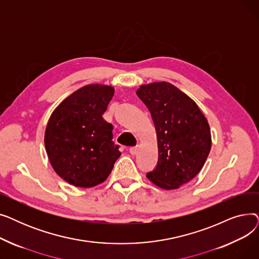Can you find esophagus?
I'll return each mask as SVG.
<instances>
[{
	"label": "esophagus",
	"instance_id": "1",
	"mask_svg": "<svg viewBox=\"0 0 259 259\" xmlns=\"http://www.w3.org/2000/svg\"><path fill=\"white\" fill-rule=\"evenodd\" d=\"M139 150H140V146H135V147H131L129 151L132 155H135V154H138Z\"/></svg>",
	"mask_w": 259,
	"mask_h": 259
}]
</instances>
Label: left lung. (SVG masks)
<instances>
[{
  "label": "left lung",
  "mask_w": 259,
  "mask_h": 259,
  "mask_svg": "<svg viewBox=\"0 0 259 259\" xmlns=\"http://www.w3.org/2000/svg\"><path fill=\"white\" fill-rule=\"evenodd\" d=\"M137 94L151 113L157 137V166L147 178L161 189H179L199 173L210 153L208 119L191 98L168 81L142 85Z\"/></svg>",
  "instance_id": "left-lung-1"
}]
</instances>
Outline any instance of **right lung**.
Segmentation results:
<instances>
[{
	"mask_svg": "<svg viewBox=\"0 0 259 259\" xmlns=\"http://www.w3.org/2000/svg\"><path fill=\"white\" fill-rule=\"evenodd\" d=\"M114 94L108 85L89 84L67 97L51 113L44 143L50 165L75 187L104 183L120 156L113 126L103 114Z\"/></svg>",
	"mask_w": 259,
	"mask_h": 259,
	"instance_id": "1",
	"label": "right lung"
}]
</instances>
